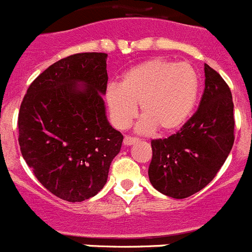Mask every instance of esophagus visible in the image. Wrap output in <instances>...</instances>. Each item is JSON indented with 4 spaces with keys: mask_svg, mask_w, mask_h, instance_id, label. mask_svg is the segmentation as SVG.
<instances>
[{
    "mask_svg": "<svg viewBox=\"0 0 252 252\" xmlns=\"http://www.w3.org/2000/svg\"><path fill=\"white\" fill-rule=\"evenodd\" d=\"M139 141V139L137 137H131V136H125L124 139V145L126 146H130V145H133L135 142Z\"/></svg>",
    "mask_w": 252,
    "mask_h": 252,
    "instance_id": "esophagus-1",
    "label": "esophagus"
}]
</instances>
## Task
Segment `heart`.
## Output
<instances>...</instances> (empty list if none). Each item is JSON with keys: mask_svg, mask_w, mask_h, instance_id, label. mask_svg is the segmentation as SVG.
I'll return each instance as SVG.
<instances>
[{"mask_svg": "<svg viewBox=\"0 0 252 252\" xmlns=\"http://www.w3.org/2000/svg\"><path fill=\"white\" fill-rule=\"evenodd\" d=\"M199 95V75L190 64L151 59L131 68L121 86L110 84L104 93L116 127H127L141 104L140 132L180 128L190 117Z\"/></svg>", "mask_w": 252, "mask_h": 252, "instance_id": "heart-1", "label": "heart"}]
</instances>
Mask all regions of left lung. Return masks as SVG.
<instances>
[{
  "label": "left lung",
  "instance_id": "8db88e82",
  "mask_svg": "<svg viewBox=\"0 0 252 252\" xmlns=\"http://www.w3.org/2000/svg\"><path fill=\"white\" fill-rule=\"evenodd\" d=\"M204 91L194 115L177 133L151 141L149 179L157 190L177 199L193 195L212 182L235 141L230 87L204 64Z\"/></svg>",
  "mask_w": 252,
  "mask_h": 252
}]
</instances>
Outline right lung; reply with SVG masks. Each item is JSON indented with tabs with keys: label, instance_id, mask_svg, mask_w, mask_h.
I'll return each mask as SVG.
<instances>
[{
	"label": "right lung",
	"instance_id": "add662e5",
	"mask_svg": "<svg viewBox=\"0 0 252 252\" xmlns=\"http://www.w3.org/2000/svg\"><path fill=\"white\" fill-rule=\"evenodd\" d=\"M106 53L58 60L28 88L19 112L22 158L49 192L82 202L104 187L124 136L107 121ZM83 85V87H79Z\"/></svg>",
	"mask_w": 252,
	"mask_h": 252
}]
</instances>
